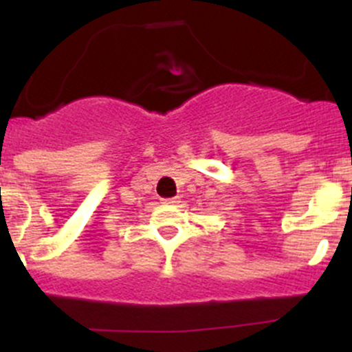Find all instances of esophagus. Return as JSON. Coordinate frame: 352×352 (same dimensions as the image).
Instances as JSON below:
<instances>
[{
  "mask_svg": "<svg viewBox=\"0 0 352 352\" xmlns=\"http://www.w3.org/2000/svg\"><path fill=\"white\" fill-rule=\"evenodd\" d=\"M177 202H180V199H179V197H168V199H163V204H166V206L177 204Z\"/></svg>",
  "mask_w": 352,
  "mask_h": 352,
  "instance_id": "obj_1",
  "label": "esophagus"
}]
</instances>
